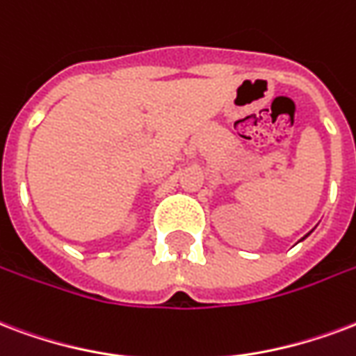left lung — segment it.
<instances>
[{
	"label": "left lung",
	"instance_id": "1",
	"mask_svg": "<svg viewBox=\"0 0 356 356\" xmlns=\"http://www.w3.org/2000/svg\"><path fill=\"white\" fill-rule=\"evenodd\" d=\"M308 234H309V232H308ZM308 234H306V236H308ZM306 236H304V238H306Z\"/></svg>",
	"mask_w": 356,
	"mask_h": 356
}]
</instances>
